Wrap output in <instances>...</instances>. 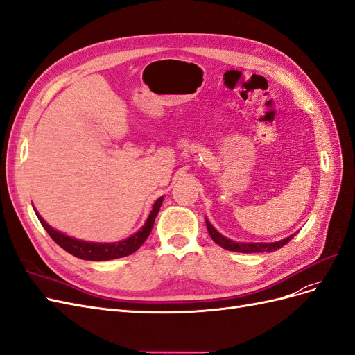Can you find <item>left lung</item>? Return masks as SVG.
Returning a JSON list of instances; mask_svg holds the SVG:
<instances>
[{
	"mask_svg": "<svg viewBox=\"0 0 355 355\" xmlns=\"http://www.w3.org/2000/svg\"><path fill=\"white\" fill-rule=\"evenodd\" d=\"M206 225H207V230H209V234L211 240L219 244L220 247H223V249L227 250H231V252H241V253H259V252H274L277 249H280V247L286 245L290 240L293 239V235H290V237L284 239V240H280V241H275V243H235V241H231L228 239H225L223 235H220L216 230H214L210 222L206 220Z\"/></svg>",
	"mask_w": 355,
	"mask_h": 355,
	"instance_id": "8db88e82",
	"label": "left lung"
}]
</instances>
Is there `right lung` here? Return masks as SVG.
<instances>
[{
  "mask_svg": "<svg viewBox=\"0 0 355 355\" xmlns=\"http://www.w3.org/2000/svg\"><path fill=\"white\" fill-rule=\"evenodd\" d=\"M161 202H163V197H159L154 202L151 214H149L146 223L136 234H133L132 237H128L127 240H123V241L108 243V244L89 243V241H81V240L68 237V235L53 230L50 225H47L46 220L40 216L37 210L35 213L42 227H44L47 234L53 239V241L59 244L63 250H67L72 256L80 257V259H84V261H111V259H116V257H124V256L132 254L145 243V240L148 239V235L151 234V230L154 227V222L158 214V210L161 207Z\"/></svg>",
  "mask_w": 355,
  "mask_h": 355,
  "instance_id": "1",
  "label": "right lung"
}]
</instances>
